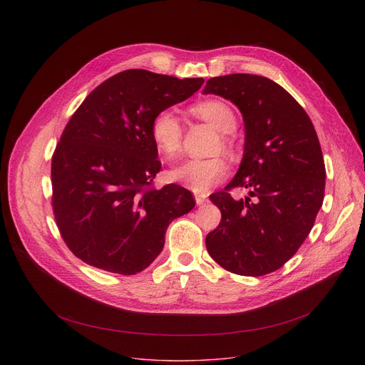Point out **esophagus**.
<instances>
[{
	"instance_id": "34e87169",
	"label": "esophagus",
	"mask_w": 365,
	"mask_h": 365,
	"mask_svg": "<svg viewBox=\"0 0 365 365\" xmlns=\"http://www.w3.org/2000/svg\"><path fill=\"white\" fill-rule=\"evenodd\" d=\"M195 200L197 205H203L207 200V195L206 193H195Z\"/></svg>"
}]
</instances>
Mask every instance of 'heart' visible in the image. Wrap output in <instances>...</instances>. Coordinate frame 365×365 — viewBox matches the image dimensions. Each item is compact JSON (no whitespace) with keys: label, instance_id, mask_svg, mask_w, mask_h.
<instances>
[{"label":"heart","instance_id":"b5f03b06","mask_svg":"<svg viewBox=\"0 0 365 365\" xmlns=\"http://www.w3.org/2000/svg\"><path fill=\"white\" fill-rule=\"evenodd\" d=\"M195 113L222 134H231L237 127L234 111L222 101H203L195 107ZM150 134L155 148L166 159L175 158L182 143V125L176 111L168 108L155 115L151 123ZM227 173L228 166L220 158L189 159L173 168L169 172V179L193 192L205 193L224 180Z\"/></svg>","mask_w":365,"mask_h":365}]
</instances>
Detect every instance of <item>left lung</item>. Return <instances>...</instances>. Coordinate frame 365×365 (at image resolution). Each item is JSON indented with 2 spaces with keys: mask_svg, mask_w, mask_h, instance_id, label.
<instances>
[{
  "mask_svg": "<svg viewBox=\"0 0 365 365\" xmlns=\"http://www.w3.org/2000/svg\"><path fill=\"white\" fill-rule=\"evenodd\" d=\"M202 93L231 101L245 128L242 160L225 190L212 193L221 222L206 250L225 270L264 276L296 254L321 210L325 163L314 124L299 102L269 78L232 73L211 78ZM250 192L235 201L227 190Z\"/></svg>",
  "mask_w": 365,
  "mask_h": 365,
  "instance_id": "8db88e82",
  "label": "left lung"
}]
</instances>
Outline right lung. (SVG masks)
<instances>
[{
    "label": "right lung",
    "instance_id": "right-lung-1",
    "mask_svg": "<svg viewBox=\"0 0 365 365\" xmlns=\"http://www.w3.org/2000/svg\"><path fill=\"white\" fill-rule=\"evenodd\" d=\"M202 83L124 71L96 86L69 120L51 159V203L62 238L83 263L137 274L162 252L169 224L193 210L187 189L151 187L162 165L150 128Z\"/></svg>",
    "mask_w": 365,
    "mask_h": 365
}]
</instances>
